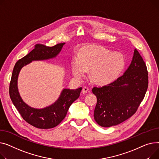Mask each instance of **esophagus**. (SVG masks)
Instances as JSON below:
<instances>
[{"label":"esophagus","instance_id":"obj_1","mask_svg":"<svg viewBox=\"0 0 159 159\" xmlns=\"http://www.w3.org/2000/svg\"><path fill=\"white\" fill-rule=\"evenodd\" d=\"M89 91V88L87 87H85L83 88V90H82V93L83 94H87V92Z\"/></svg>","mask_w":159,"mask_h":159}]
</instances>
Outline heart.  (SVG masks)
I'll list each match as a JSON object with an SVG mask.
<instances>
[{"mask_svg": "<svg viewBox=\"0 0 159 159\" xmlns=\"http://www.w3.org/2000/svg\"><path fill=\"white\" fill-rule=\"evenodd\" d=\"M125 66V60L120 53L113 52L98 45L84 47L80 51L78 57H74L70 63L74 77L81 79L90 69L91 80L101 85L114 80Z\"/></svg>", "mask_w": 159, "mask_h": 159, "instance_id": "heart-1", "label": "heart"}]
</instances>
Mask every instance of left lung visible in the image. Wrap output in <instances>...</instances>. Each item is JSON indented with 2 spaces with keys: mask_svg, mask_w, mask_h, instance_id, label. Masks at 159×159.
Returning <instances> with one entry per match:
<instances>
[{
  "mask_svg": "<svg viewBox=\"0 0 159 159\" xmlns=\"http://www.w3.org/2000/svg\"><path fill=\"white\" fill-rule=\"evenodd\" d=\"M146 65L135 49L132 61L123 75L107 85L92 89L97 97L94 117L102 127L117 125L132 117L148 87Z\"/></svg>",
  "mask_w": 159,
  "mask_h": 159,
  "instance_id": "left-lung-1",
  "label": "left lung"
}]
</instances>
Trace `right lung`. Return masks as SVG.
I'll return each mask as SVG.
<instances>
[{"label": "right lung", "instance_id": "add662e5", "mask_svg": "<svg viewBox=\"0 0 159 159\" xmlns=\"http://www.w3.org/2000/svg\"><path fill=\"white\" fill-rule=\"evenodd\" d=\"M65 43H58L53 47L36 44L34 49L18 60L14 67L9 84V96L22 118L27 123L36 128L49 129L58 125L66 116L72 102L79 98L82 88L76 90L64 89L59 98L52 105L42 109L34 108L27 105L19 94L17 87L18 74L24 66L32 61L55 58L60 53Z\"/></svg>", "mask_w": 159, "mask_h": 159}]
</instances>
